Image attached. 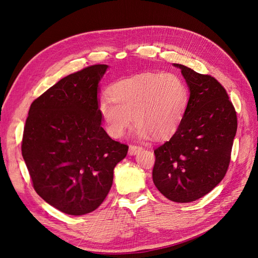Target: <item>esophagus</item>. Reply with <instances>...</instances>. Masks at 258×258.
<instances>
[{"label":"esophagus","mask_w":258,"mask_h":258,"mask_svg":"<svg viewBox=\"0 0 258 258\" xmlns=\"http://www.w3.org/2000/svg\"><path fill=\"white\" fill-rule=\"evenodd\" d=\"M142 151V147L137 145H130L129 146V155H137L139 152Z\"/></svg>","instance_id":"1"}]
</instances>
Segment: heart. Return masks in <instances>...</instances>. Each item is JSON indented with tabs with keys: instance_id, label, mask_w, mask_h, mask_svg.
I'll use <instances>...</instances> for the list:
<instances>
[{
	"instance_id": "heart-1",
	"label": "heart",
	"mask_w": 258,
	"mask_h": 258,
	"mask_svg": "<svg viewBox=\"0 0 258 258\" xmlns=\"http://www.w3.org/2000/svg\"><path fill=\"white\" fill-rule=\"evenodd\" d=\"M110 95L112 99L100 101L99 111L113 138L126 134L134 118L139 139L169 138L178 129L188 102L186 85L173 73H144L122 80L112 86Z\"/></svg>"
}]
</instances>
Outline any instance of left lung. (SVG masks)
Segmentation results:
<instances>
[{
    "instance_id": "obj_1",
    "label": "left lung",
    "mask_w": 258,
    "mask_h": 258,
    "mask_svg": "<svg viewBox=\"0 0 258 258\" xmlns=\"http://www.w3.org/2000/svg\"><path fill=\"white\" fill-rule=\"evenodd\" d=\"M189 98L181 124L169 141L154 151L153 182L171 201L185 204L206 196L228 169L237 114L227 92L214 77L183 64Z\"/></svg>"
}]
</instances>
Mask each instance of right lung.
<instances>
[{
	"instance_id": "right-lung-1",
	"label": "right lung",
	"mask_w": 258,
	"mask_h": 258,
	"mask_svg": "<svg viewBox=\"0 0 258 258\" xmlns=\"http://www.w3.org/2000/svg\"><path fill=\"white\" fill-rule=\"evenodd\" d=\"M108 66L66 76L31 104L21 144L33 187L48 205L84 215L102 204L128 146L102 128L99 83Z\"/></svg>"
}]
</instances>
